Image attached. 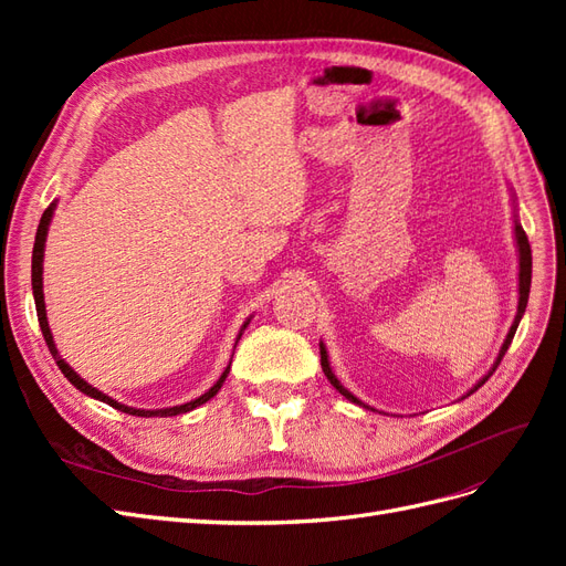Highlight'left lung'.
Listing matches in <instances>:
<instances>
[{
    "label": "left lung",
    "instance_id": "left-lung-1",
    "mask_svg": "<svg viewBox=\"0 0 566 566\" xmlns=\"http://www.w3.org/2000/svg\"><path fill=\"white\" fill-rule=\"evenodd\" d=\"M512 198H515V196H512ZM515 208H517V205H515ZM515 243H517V254H520V302H517V314H515V321H512V325H510L507 337H505L503 347H501V352H499V358H495L493 366H491V370L484 375V378L479 380V382L468 391V397H470L472 391H476L479 387H482V385L491 378L493 370L499 368L501 358L505 356V352H507V347H510L512 337H515V333H517V325H520V321H522V316H524V312H526L528 290H531V248H528V238H526V233H524V229H522V224H520V219H517V210H515ZM318 347H321V368H323V373H325V378L331 380V385L342 394V397L349 399L352 403H358V406H364V408H370V406H366L361 399H356L354 394H352L345 385H342V382L335 378V373H333L331 361H328V349H325L323 342H318ZM462 399H465V397H462ZM370 410H375V408H370Z\"/></svg>",
    "mask_w": 566,
    "mask_h": 566
}]
</instances>
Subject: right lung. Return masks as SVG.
I'll list each match as a JSON object with an SVG mask.
<instances>
[{"label": "right lung", "mask_w": 566, "mask_h": 566, "mask_svg": "<svg viewBox=\"0 0 566 566\" xmlns=\"http://www.w3.org/2000/svg\"><path fill=\"white\" fill-rule=\"evenodd\" d=\"M56 202L59 200H54L49 205V208L44 210V214H42V219H40V227H38V235H35V248H32V295H35V306H38V318H40V328H42V335H44V339H46V345H49V352H51V356H54V361H56V366L61 368V373L65 375L67 380H71V385H75L82 394H87V397H92V399H96V401H104V403H108V406H113L115 410H123V413H129V416H139V418H169V416H179V413H188V410H193V408H198V406H202L205 401H210L214 394L221 389V385H224V380H227V375H229V370H231V361H229V366L224 368V373L219 375V380L205 391V394H200L198 399H193V401H186V403H181V406H172V408H153V410H148V408H132V406H125V403H119V401H115L113 397H108V394H104V391H98L96 387H92L87 380H82L80 375L65 364V358H61V354H59V349H56V342H54V335H51V328H49V321H46V306H44V285H42V269H44V245H46V233H49V224H51V217H54V210H56ZM252 318V316H250ZM250 318L243 323V328H241V333H238V337H235V345H238V339H241V335H243V331L248 328V323H250ZM235 345H233V349H235ZM231 358H233V354H231Z\"/></svg>", "instance_id": "add662e5"}]
</instances>
